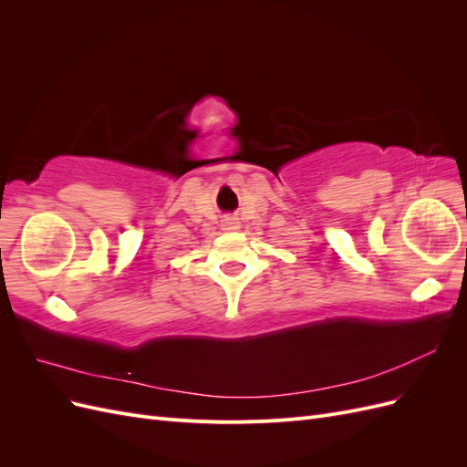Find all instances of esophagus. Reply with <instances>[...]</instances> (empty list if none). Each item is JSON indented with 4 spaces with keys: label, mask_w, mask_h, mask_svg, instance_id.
Returning <instances> with one entry per match:
<instances>
[{
    "label": "esophagus",
    "mask_w": 467,
    "mask_h": 467,
    "mask_svg": "<svg viewBox=\"0 0 467 467\" xmlns=\"http://www.w3.org/2000/svg\"><path fill=\"white\" fill-rule=\"evenodd\" d=\"M222 230H223V232H235V230H239L237 218H235V216H225V218L222 220Z\"/></svg>",
    "instance_id": "esophagus-1"
}]
</instances>
